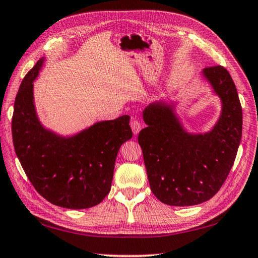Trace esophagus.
I'll list each match as a JSON object with an SVG mask.
<instances>
[{
	"mask_svg": "<svg viewBox=\"0 0 258 258\" xmlns=\"http://www.w3.org/2000/svg\"><path fill=\"white\" fill-rule=\"evenodd\" d=\"M130 127H131V129H133V133L135 135H137L139 131L142 130V123H140L137 119H134V120H131Z\"/></svg>",
	"mask_w": 258,
	"mask_h": 258,
	"instance_id": "34e87169",
	"label": "esophagus"
}]
</instances>
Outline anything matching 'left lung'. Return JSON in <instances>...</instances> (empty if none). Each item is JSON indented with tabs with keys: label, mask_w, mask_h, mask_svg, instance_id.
I'll use <instances>...</instances> for the list:
<instances>
[{
	"label": "left lung",
	"mask_w": 258,
	"mask_h": 258,
	"mask_svg": "<svg viewBox=\"0 0 258 258\" xmlns=\"http://www.w3.org/2000/svg\"><path fill=\"white\" fill-rule=\"evenodd\" d=\"M203 74L222 101V114L211 133L188 135L172 110L154 104L144 111L148 127L138 135L149 185L168 206H196L210 200L229 175L239 147L242 111L234 81L223 66Z\"/></svg>",
	"instance_id": "1"
}]
</instances>
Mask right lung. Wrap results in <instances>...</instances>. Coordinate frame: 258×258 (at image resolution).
Masks as SVG:
<instances>
[{"label": "right lung", "instance_id": "obj_1", "mask_svg": "<svg viewBox=\"0 0 258 258\" xmlns=\"http://www.w3.org/2000/svg\"><path fill=\"white\" fill-rule=\"evenodd\" d=\"M42 60L24 76L14 101L16 154L29 181L48 202L67 209L94 207L110 192L116 155L133 137L130 116L102 121L67 139L43 129L32 96V82Z\"/></svg>", "mask_w": 258, "mask_h": 258}]
</instances>
